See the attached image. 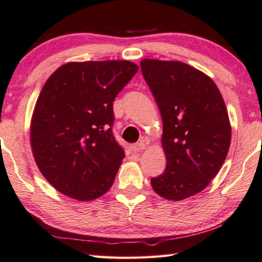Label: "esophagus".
<instances>
[{
    "instance_id": "obj_1",
    "label": "esophagus",
    "mask_w": 262,
    "mask_h": 262,
    "mask_svg": "<svg viewBox=\"0 0 262 262\" xmlns=\"http://www.w3.org/2000/svg\"><path fill=\"white\" fill-rule=\"evenodd\" d=\"M131 149L135 152H140L141 150L146 149V144L145 142H138V144H135L131 146Z\"/></svg>"
}]
</instances>
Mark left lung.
<instances>
[{
	"mask_svg": "<svg viewBox=\"0 0 262 262\" xmlns=\"http://www.w3.org/2000/svg\"><path fill=\"white\" fill-rule=\"evenodd\" d=\"M140 67L163 121L166 167L150 184L156 194L181 201L203 190L228 154L231 127L218 86L181 61L142 59Z\"/></svg>",
	"mask_w": 262,
	"mask_h": 262,
	"instance_id": "8db88e82",
	"label": "left lung"
}]
</instances>
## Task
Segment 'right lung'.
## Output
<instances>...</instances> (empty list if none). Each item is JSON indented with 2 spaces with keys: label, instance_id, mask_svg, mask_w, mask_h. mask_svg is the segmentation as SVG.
Returning a JSON list of instances; mask_svg holds the SVG:
<instances>
[{
  "label": "right lung",
  "instance_id": "add662e5",
  "mask_svg": "<svg viewBox=\"0 0 262 262\" xmlns=\"http://www.w3.org/2000/svg\"><path fill=\"white\" fill-rule=\"evenodd\" d=\"M139 70L126 60L68 62L48 78L31 124L34 159L61 194L92 201L110 190L124 150L113 101Z\"/></svg>",
  "mask_w": 262,
  "mask_h": 262
}]
</instances>
